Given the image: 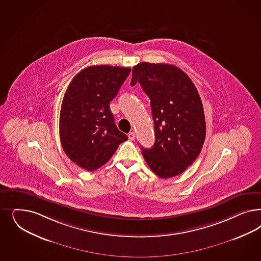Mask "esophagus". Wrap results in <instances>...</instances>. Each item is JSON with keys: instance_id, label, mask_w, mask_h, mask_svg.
<instances>
[{"instance_id": "obj_1", "label": "esophagus", "mask_w": 261, "mask_h": 261, "mask_svg": "<svg viewBox=\"0 0 261 261\" xmlns=\"http://www.w3.org/2000/svg\"><path fill=\"white\" fill-rule=\"evenodd\" d=\"M127 137H128V139H129V140H135V132H132V133H129V134H128V135H127Z\"/></svg>"}]
</instances>
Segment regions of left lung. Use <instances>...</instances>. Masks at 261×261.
Instances as JSON below:
<instances>
[{
	"mask_svg": "<svg viewBox=\"0 0 261 261\" xmlns=\"http://www.w3.org/2000/svg\"><path fill=\"white\" fill-rule=\"evenodd\" d=\"M139 83L151 100L155 141L141 147L144 160L161 178L188 168L202 151L205 120L202 100L190 77L171 64L140 62L133 68L132 86Z\"/></svg>",
	"mask_w": 261,
	"mask_h": 261,
	"instance_id": "obj_1",
	"label": "left lung"
}]
</instances>
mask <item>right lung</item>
<instances>
[{
    "label": "right lung",
    "mask_w": 261,
    "mask_h": 261,
    "mask_svg": "<svg viewBox=\"0 0 261 261\" xmlns=\"http://www.w3.org/2000/svg\"><path fill=\"white\" fill-rule=\"evenodd\" d=\"M129 73L130 68L89 66L69 84L60 110L59 136L63 151L77 166L100 168L127 140L115 126L110 102Z\"/></svg>",
    "instance_id": "1"
}]
</instances>
